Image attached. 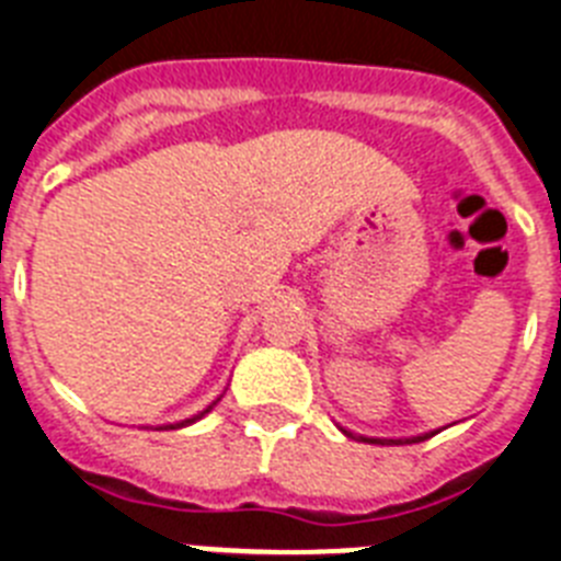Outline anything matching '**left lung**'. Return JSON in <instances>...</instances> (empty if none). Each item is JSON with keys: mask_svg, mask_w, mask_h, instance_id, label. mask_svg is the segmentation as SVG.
Here are the masks:
<instances>
[{"mask_svg": "<svg viewBox=\"0 0 561 561\" xmlns=\"http://www.w3.org/2000/svg\"><path fill=\"white\" fill-rule=\"evenodd\" d=\"M346 433V430H344ZM346 436H350V433H346ZM424 438H430V436H419V438H413V442H424ZM364 442H369V444H387L383 442V438H364ZM392 444H401V442H392Z\"/></svg>", "mask_w": 561, "mask_h": 561, "instance_id": "8db88e82", "label": "left lung"}]
</instances>
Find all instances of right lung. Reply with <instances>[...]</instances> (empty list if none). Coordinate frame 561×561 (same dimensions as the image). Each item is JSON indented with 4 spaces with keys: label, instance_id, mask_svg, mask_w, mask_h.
Wrapping results in <instances>:
<instances>
[{
    "label": "right lung",
    "instance_id": "add662e5",
    "mask_svg": "<svg viewBox=\"0 0 561 561\" xmlns=\"http://www.w3.org/2000/svg\"><path fill=\"white\" fill-rule=\"evenodd\" d=\"M208 410H211V407H208ZM208 410H206V413H208ZM203 415V413H201ZM201 415H194V419H188V421H180V424H171V430H174V427H186V424H192V421H197V419H201Z\"/></svg>",
    "mask_w": 561,
    "mask_h": 561
}]
</instances>
